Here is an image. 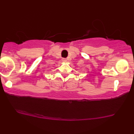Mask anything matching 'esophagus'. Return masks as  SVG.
Masks as SVG:
<instances>
[{
	"label": "esophagus",
	"mask_w": 134,
	"mask_h": 134,
	"mask_svg": "<svg viewBox=\"0 0 134 134\" xmlns=\"http://www.w3.org/2000/svg\"><path fill=\"white\" fill-rule=\"evenodd\" d=\"M62 60H63V62H66V58H63Z\"/></svg>",
	"instance_id": "obj_1"
}]
</instances>
